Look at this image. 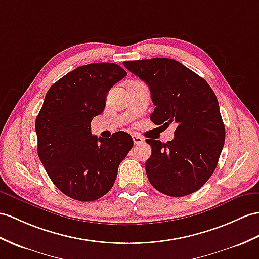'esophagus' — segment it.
Masks as SVG:
<instances>
[{"mask_svg": "<svg viewBox=\"0 0 259 259\" xmlns=\"http://www.w3.org/2000/svg\"><path fill=\"white\" fill-rule=\"evenodd\" d=\"M132 138H133V142H134V145H141L144 143V140L138 135H133L132 136Z\"/></svg>", "mask_w": 259, "mask_h": 259, "instance_id": "34e87169", "label": "esophagus"}]
</instances>
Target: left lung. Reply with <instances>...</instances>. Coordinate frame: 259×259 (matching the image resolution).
Masks as SVG:
<instances>
[{
    "label": "left lung",
    "mask_w": 259,
    "mask_h": 259,
    "mask_svg": "<svg viewBox=\"0 0 259 259\" xmlns=\"http://www.w3.org/2000/svg\"><path fill=\"white\" fill-rule=\"evenodd\" d=\"M123 65L149 87L156 106L151 122L177 126L172 141L146 140L153 149L145 165L150 185L170 197L198 191L215 170L224 146L215 94L203 78L177 60L153 58Z\"/></svg>",
    "instance_id": "8db88e82"
}]
</instances>
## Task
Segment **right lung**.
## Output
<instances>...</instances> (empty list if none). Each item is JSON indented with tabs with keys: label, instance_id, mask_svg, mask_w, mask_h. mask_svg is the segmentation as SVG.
<instances>
[{
	"label": "right lung",
	"instance_id": "1",
	"mask_svg": "<svg viewBox=\"0 0 259 259\" xmlns=\"http://www.w3.org/2000/svg\"><path fill=\"white\" fill-rule=\"evenodd\" d=\"M126 74L110 62L81 66L46 93L35 123L37 151L49 178L69 198L89 202L108 193L133 147L122 131L111 138L91 134L92 118L103 112L108 92Z\"/></svg>",
	"mask_w": 259,
	"mask_h": 259
}]
</instances>
